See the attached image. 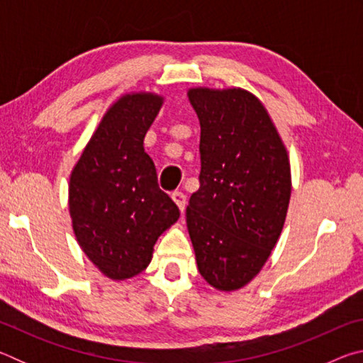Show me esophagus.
Here are the masks:
<instances>
[{
    "label": "esophagus",
    "instance_id": "esophagus-1",
    "mask_svg": "<svg viewBox=\"0 0 363 363\" xmlns=\"http://www.w3.org/2000/svg\"><path fill=\"white\" fill-rule=\"evenodd\" d=\"M171 199H173V201L177 205V208H179L181 213L186 210V195H184L182 192L176 190V192H173V195H171Z\"/></svg>",
    "mask_w": 363,
    "mask_h": 363
}]
</instances>
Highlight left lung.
I'll return each mask as SVG.
<instances>
[{
	"mask_svg": "<svg viewBox=\"0 0 363 363\" xmlns=\"http://www.w3.org/2000/svg\"><path fill=\"white\" fill-rule=\"evenodd\" d=\"M200 120V189L186 211L201 277L219 291L253 280L279 242L291 196L286 147L242 88H190Z\"/></svg>",
	"mask_w": 363,
	"mask_h": 363,
	"instance_id": "left-lung-1",
	"label": "left lung"
}]
</instances>
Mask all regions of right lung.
I'll return each mask as SVG.
<instances>
[{"label": "right lung", "instance_id": "1", "mask_svg": "<svg viewBox=\"0 0 363 363\" xmlns=\"http://www.w3.org/2000/svg\"><path fill=\"white\" fill-rule=\"evenodd\" d=\"M163 102V96L147 91L116 99L70 174L69 210L77 242L116 281L145 270L158 237L179 219L144 150V138Z\"/></svg>", "mask_w": 363, "mask_h": 363}]
</instances>
